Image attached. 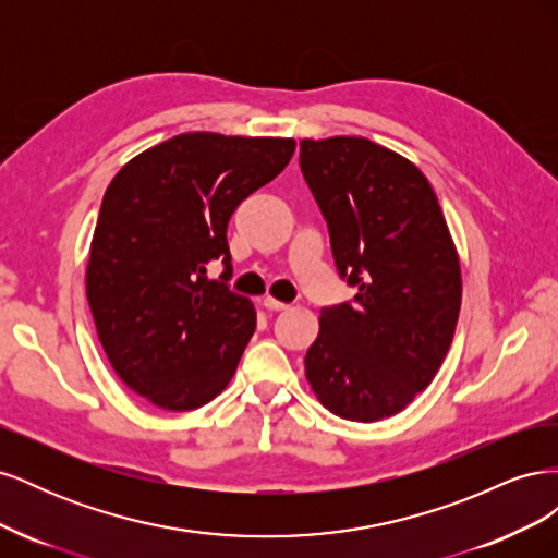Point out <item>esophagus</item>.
<instances>
[{
	"label": "esophagus",
	"mask_w": 558,
	"mask_h": 558,
	"mask_svg": "<svg viewBox=\"0 0 558 558\" xmlns=\"http://www.w3.org/2000/svg\"><path fill=\"white\" fill-rule=\"evenodd\" d=\"M263 305H265L269 312H283V310H289V305H286V302H279V300L269 298V295L263 300Z\"/></svg>",
	"instance_id": "esophagus-1"
}]
</instances>
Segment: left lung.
<instances>
[{
  "label": "left lung",
  "mask_w": 558,
  "mask_h": 558,
  "mask_svg": "<svg viewBox=\"0 0 558 558\" xmlns=\"http://www.w3.org/2000/svg\"><path fill=\"white\" fill-rule=\"evenodd\" d=\"M300 170L328 221L353 302L320 310L305 375L332 414L402 412L440 369L459 324L461 258L418 167L365 137L300 142Z\"/></svg>",
  "instance_id": "obj_1"
}]
</instances>
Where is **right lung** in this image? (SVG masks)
Segmentation results:
<instances>
[{
    "mask_svg": "<svg viewBox=\"0 0 558 558\" xmlns=\"http://www.w3.org/2000/svg\"><path fill=\"white\" fill-rule=\"evenodd\" d=\"M293 154L289 137L183 132L111 179L86 295L113 373L156 408L189 412L230 384L256 307L207 279V265L223 260L230 272V216Z\"/></svg>",
    "mask_w": 558,
    "mask_h": 558,
    "instance_id": "1",
    "label": "right lung"
}]
</instances>
